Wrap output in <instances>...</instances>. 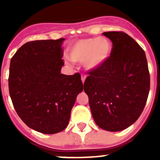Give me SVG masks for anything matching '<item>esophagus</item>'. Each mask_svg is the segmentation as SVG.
Here are the masks:
<instances>
[{"mask_svg": "<svg viewBox=\"0 0 160 160\" xmlns=\"http://www.w3.org/2000/svg\"><path fill=\"white\" fill-rule=\"evenodd\" d=\"M82 83L84 84L85 82V80H86V75H83V74H82Z\"/></svg>", "mask_w": 160, "mask_h": 160, "instance_id": "esophagus-1", "label": "esophagus"}]
</instances>
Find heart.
Instances as JSON below:
<instances>
[{
  "label": "heart",
  "mask_w": 160,
  "mask_h": 160,
  "mask_svg": "<svg viewBox=\"0 0 160 160\" xmlns=\"http://www.w3.org/2000/svg\"><path fill=\"white\" fill-rule=\"evenodd\" d=\"M112 46L106 38H88L75 41L69 45L67 53L70 60L76 63L84 62L89 70L101 67L111 56Z\"/></svg>",
  "instance_id": "heart-1"
}]
</instances>
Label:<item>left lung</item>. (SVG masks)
Masks as SVG:
<instances>
[{"label":"left lung","mask_w":160,"mask_h":160,"mask_svg":"<svg viewBox=\"0 0 160 160\" xmlns=\"http://www.w3.org/2000/svg\"><path fill=\"white\" fill-rule=\"evenodd\" d=\"M112 42L111 57L89 72L84 82L94 122L108 131L129 128L140 116L150 90V73L143 49L123 32H106Z\"/></svg>","instance_id":"left-lung-1"}]
</instances>
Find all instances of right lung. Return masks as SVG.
<instances>
[{
    "label": "right lung",
    "instance_id": "1",
    "mask_svg": "<svg viewBox=\"0 0 160 160\" xmlns=\"http://www.w3.org/2000/svg\"><path fill=\"white\" fill-rule=\"evenodd\" d=\"M64 40L27 42L11 58L8 90L15 111L29 128L43 134L66 129L83 90L78 73H61Z\"/></svg>",
    "mask_w": 160,
    "mask_h": 160
}]
</instances>
